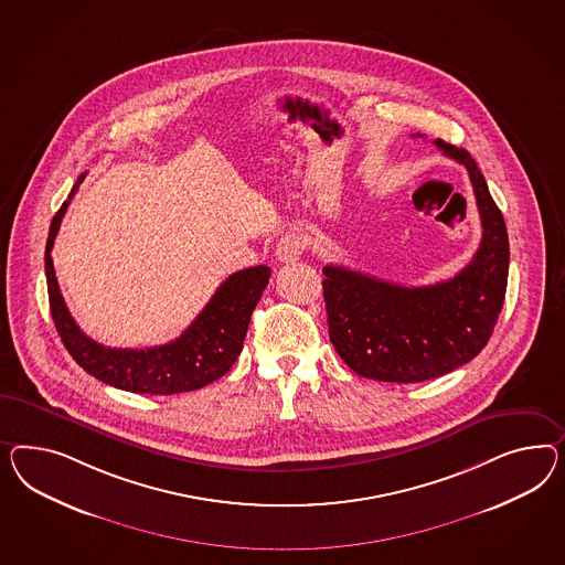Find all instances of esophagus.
Wrapping results in <instances>:
<instances>
[{
	"mask_svg": "<svg viewBox=\"0 0 565 565\" xmlns=\"http://www.w3.org/2000/svg\"><path fill=\"white\" fill-rule=\"evenodd\" d=\"M306 243L302 238V234L298 232H288L284 234L277 246H275V257L281 260V263H294V260L300 259L302 253H305Z\"/></svg>",
	"mask_w": 565,
	"mask_h": 565,
	"instance_id": "1",
	"label": "esophagus"
}]
</instances>
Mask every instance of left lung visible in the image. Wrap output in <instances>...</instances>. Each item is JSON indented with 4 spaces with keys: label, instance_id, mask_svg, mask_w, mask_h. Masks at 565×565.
I'll return each mask as SVG.
<instances>
[{
    "label": "left lung",
    "instance_id": "left-lung-1",
    "mask_svg": "<svg viewBox=\"0 0 565 565\" xmlns=\"http://www.w3.org/2000/svg\"><path fill=\"white\" fill-rule=\"evenodd\" d=\"M440 152L467 168L483 236L455 277L405 288L348 267L322 269L329 337L348 366L372 381L424 382L471 362L502 312L510 244L505 222L471 153L443 139Z\"/></svg>",
    "mask_w": 565,
    "mask_h": 565
}]
</instances>
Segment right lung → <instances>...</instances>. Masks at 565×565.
<instances>
[{
    "label": "right lung",
    "mask_w": 565,
    "mask_h": 565,
    "mask_svg": "<svg viewBox=\"0 0 565 565\" xmlns=\"http://www.w3.org/2000/svg\"><path fill=\"white\" fill-rule=\"evenodd\" d=\"M84 177L86 174L77 177L70 198L63 201L60 212L53 217L45 248L49 306L65 350L72 353L76 364L90 376L129 393L174 395L198 391L222 379L243 351L250 315L269 284L271 269L267 265H257L230 275L215 290L212 300L199 312L198 319L184 329L183 335L167 345L148 350L105 348L103 343H96L90 337L84 335L72 319L63 302L51 259L63 215Z\"/></svg>",
    "instance_id": "right-lung-1"
}]
</instances>
